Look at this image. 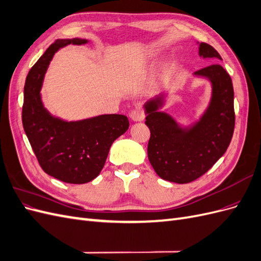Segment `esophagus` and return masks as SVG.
<instances>
[{
  "label": "esophagus",
  "mask_w": 261,
  "mask_h": 261,
  "mask_svg": "<svg viewBox=\"0 0 261 261\" xmlns=\"http://www.w3.org/2000/svg\"><path fill=\"white\" fill-rule=\"evenodd\" d=\"M129 115L134 122H141L145 118V114L141 109H134Z\"/></svg>",
  "instance_id": "1"
}]
</instances>
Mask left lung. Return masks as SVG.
Listing matches in <instances>:
<instances>
[{"label": "left lung", "mask_w": 261, "mask_h": 261, "mask_svg": "<svg viewBox=\"0 0 261 261\" xmlns=\"http://www.w3.org/2000/svg\"><path fill=\"white\" fill-rule=\"evenodd\" d=\"M199 55L222 60L208 43L199 44ZM212 83V99L206 113L192 128L184 130L158 109L162 99L147 102L146 125L150 129L148 159L165 180L186 184L211 169L230 145L235 126L234 91L230 75L218 63L195 72Z\"/></svg>", "instance_id": "8db88e82"}]
</instances>
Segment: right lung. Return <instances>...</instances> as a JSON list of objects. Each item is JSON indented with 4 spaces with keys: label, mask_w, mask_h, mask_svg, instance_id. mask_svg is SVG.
Segmentation results:
<instances>
[{
    "label": "right lung",
    "mask_w": 261,
    "mask_h": 261,
    "mask_svg": "<svg viewBox=\"0 0 261 261\" xmlns=\"http://www.w3.org/2000/svg\"><path fill=\"white\" fill-rule=\"evenodd\" d=\"M86 42L77 38L53 42L29 70L23 88L22 126L37 160L46 174L69 184H85L96 178L113 141L129 126L128 118L121 114L65 122L43 108L40 89L54 53L64 45Z\"/></svg>",
    "instance_id": "obj_1"
}]
</instances>
